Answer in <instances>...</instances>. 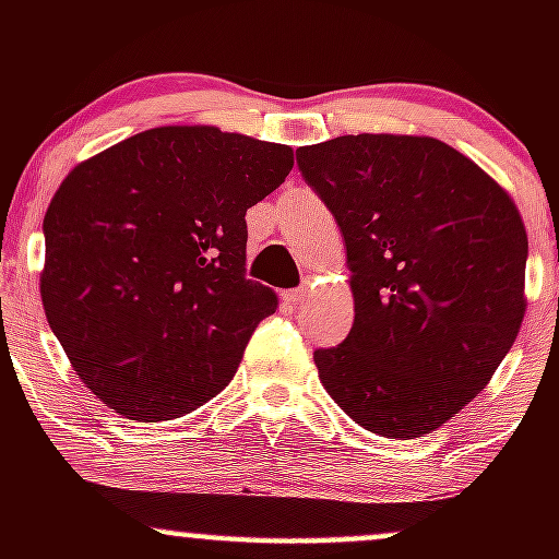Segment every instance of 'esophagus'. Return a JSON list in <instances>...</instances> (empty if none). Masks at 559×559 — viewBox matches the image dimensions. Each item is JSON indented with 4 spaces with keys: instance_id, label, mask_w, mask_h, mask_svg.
<instances>
[{
    "instance_id": "obj_1",
    "label": "esophagus",
    "mask_w": 559,
    "mask_h": 559,
    "mask_svg": "<svg viewBox=\"0 0 559 559\" xmlns=\"http://www.w3.org/2000/svg\"><path fill=\"white\" fill-rule=\"evenodd\" d=\"M307 297V288L299 286V288H288V292H284V299L292 301V305H297V301H301Z\"/></svg>"
}]
</instances>
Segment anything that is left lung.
Masks as SVG:
<instances>
[{
	"instance_id": "1",
	"label": "left lung",
	"mask_w": 559,
	"mask_h": 559,
	"mask_svg": "<svg viewBox=\"0 0 559 559\" xmlns=\"http://www.w3.org/2000/svg\"><path fill=\"white\" fill-rule=\"evenodd\" d=\"M297 165L342 230L355 294L349 336L316 349L320 381L368 431H433L521 331L528 239L515 204L428 136H338L301 146Z\"/></svg>"
}]
</instances>
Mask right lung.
<instances>
[{
	"label": "right lung",
	"instance_id": "add662e5",
	"mask_svg": "<svg viewBox=\"0 0 559 559\" xmlns=\"http://www.w3.org/2000/svg\"><path fill=\"white\" fill-rule=\"evenodd\" d=\"M292 146L165 126L70 170L44 215L41 301L81 381L131 420H170L228 386L278 299L247 278V210Z\"/></svg>",
	"mask_w": 559,
	"mask_h": 559
}]
</instances>
